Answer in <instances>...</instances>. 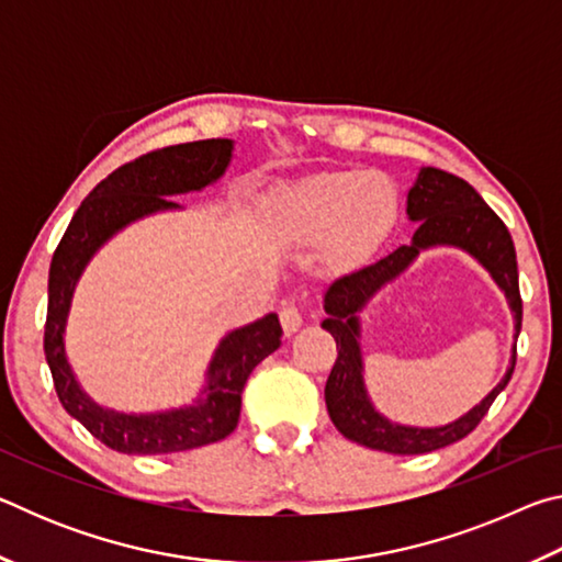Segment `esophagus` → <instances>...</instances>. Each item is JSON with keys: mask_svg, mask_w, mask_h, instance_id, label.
Here are the masks:
<instances>
[{"mask_svg": "<svg viewBox=\"0 0 562 562\" xmlns=\"http://www.w3.org/2000/svg\"><path fill=\"white\" fill-rule=\"evenodd\" d=\"M280 322H282V327H284V331H288V335H292V331H297L302 327V312L297 310V304H294L292 300L282 302Z\"/></svg>", "mask_w": 562, "mask_h": 562, "instance_id": "34e87169", "label": "esophagus"}]
</instances>
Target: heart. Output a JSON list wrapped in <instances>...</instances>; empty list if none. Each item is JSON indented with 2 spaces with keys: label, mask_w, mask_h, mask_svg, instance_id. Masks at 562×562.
<instances>
[{
  "label": "heart",
  "mask_w": 562,
  "mask_h": 562,
  "mask_svg": "<svg viewBox=\"0 0 562 562\" xmlns=\"http://www.w3.org/2000/svg\"><path fill=\"white\" fill-rule=\"evenodd\" d=\"M284 215L300 235H329L339 258H357L392 227L396 188L382 173H329L294 190L284 203Z\"/></svg>",
  "instance_id": "b5f03b06"
}]
</instances>
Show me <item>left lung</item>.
<instances>
[{"instance_id": "obj_1", "label": "left lung", "mask_w": 562, "mask_h": 562, "mask_svg": "<svg viewBox=\"0 0 562 562\" xmlns=\"http://www.w3.org/2000/svg\"><path fill=\"white\" fill-rule=\"evenodd\" d=\"M406 213L414 223H418L412 243L396 247L394 252L384 255L382 260L341 274V278L331 282L325 292L327 319L322 322V327L337 341V361L331 367L325 386V402L331 424L349 441H357L376 451L402 456L429 453L469 436L481 424V418L488 414L496 396L510 382L513 369H516V347H513L506 376L469 414L456 418L453 424L436 426V429L398 426L379 414L367 396L364 376H361L357 312L386 282L398 278L418 258V252L429 250V247L436 245H453L471 252L491 272V278L496 280L498 288L506 292L513 315H516V337L522 319L518 262L513 237L506 223L491 211L488 203L463 178L446 173V170L439 168H422L414 188L408 190Z\"/></svg>"}]
</instances>
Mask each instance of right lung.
<instances>
[{
  "instance_id": "1",
  "label": "right lung",
  "mask_w": 562,
  "mask_h": 562,
  "mask_svg": "<svg viewBox=\"0 0 562 562\" xmlns=\"http://www.w3.org/2000/svg\"><path fill=\"white\" fill-rule=\"evenodd\" d=\"M233 158V140L207 138L150 150L113 170L74 213L54 250L49 268V307L44 325V355L61 406L91 436L121 453H176L231 436L240 418L243 389L260 361L280 347L278 315L227 335L207 367V386L193 406L158 414H119L101 408L81 392L64 351V329L74 288L93 252L138 217L170 211V195L211 186Z\"/></svg>"
}]
</instances>
